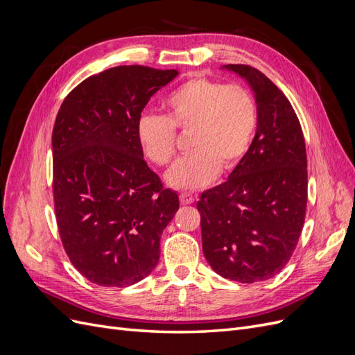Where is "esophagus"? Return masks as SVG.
Returning <instances> with one entry per match:
<instances>
[{
    "label": "esophagus",
    "mask_w": 355,
    "mask_h": 355,
    "mask_svg": "<svg viewBox=\"0 0 355 355\" xmlns=\"http://www.w3.org/2000/svg\"><path fill=\"white\" fill-rule=\"evenodd\" d=\"M179 200H180L182 204H192V202L196 201V197L192 196V194H189V192H180Z\"/></svg>",
    "instance_id": "34e87169"
}]
</instances>
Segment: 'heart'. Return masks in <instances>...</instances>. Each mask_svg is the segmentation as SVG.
Masks as SVG:
<instances>
[{"instance_id":"b5f03b06","label":"heart","mask_w":355,"mask_h":355,"mask_svg":"<svg viewBox=\"0 0 355 355\" xmlns=\"http://www.w3.org/2000/svg\"><path fill=\"white\" fill-rule=\"evenodd\" d=\"M164 116L146 114L137 120L136 139L146 159L168 166L176 154L178 132H189L192 151L168 170L167 184L198 189L232 170L249 153L257 125V105L241 85L196 77L180 84L163 103Z\"/></svg>"}]
</instances>
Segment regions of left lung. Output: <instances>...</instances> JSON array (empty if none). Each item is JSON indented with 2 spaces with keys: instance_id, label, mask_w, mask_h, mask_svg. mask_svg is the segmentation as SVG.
<instances>
[{
  "instance_id": "1",
  "label": "left lung",
  "mask_w": 355,
  "mask_h": 355,
  "mask_svg": "<svg viewBox=\"0 0 355 355\" xmlns=\"http://www.w3.org/2000/svg\"><path fill=\"white\" fill-rule=\"evenodd\" d=\"M225 68L252 85L257 128L228 180L200 196L202 253L223 278L256 283L283 270L304 228L305 139L292 103L270 78L249 65Z\"/></svg>"
}]
</instances>
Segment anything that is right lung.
I'll use <instances>...</instances> for the list:
<instances>
[{"label":"right lung","instance_id":"add662e5","mask_svg":"<svg viewBox=\"0 0 355 355\" xmlns=\"http://www.w3.org/2000/svg\"><path fill=\"white\" fill-rule=\"evenodd\" d=\"M176 69L124 65L92 75L63 99L53 127V200L69 261L89 282L127 287L159 259L179 209L148 167L136 124Z\"/></svg>","mask_w":355,"mask_h":355}]
</instances>
